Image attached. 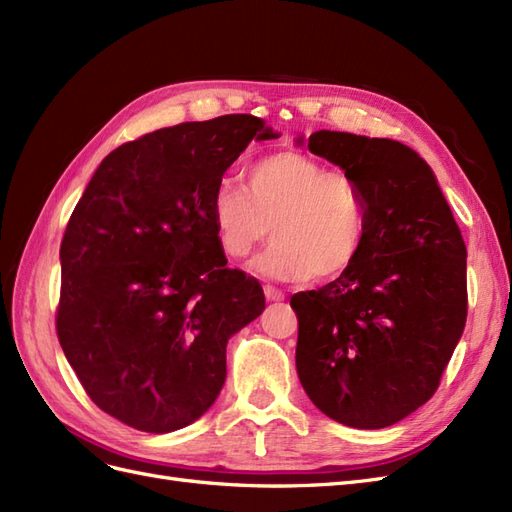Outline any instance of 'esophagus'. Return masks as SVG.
Returning <instances> with one entry per match:
<instances>
[{"mask_svg":"<svg viewBox=\"0 0 512 512\" xmlns=\"http://www.w3.org/2000/svg\"><path fill=\"white\" fill-rule=\"evenodd\" d=\"M267 301H284V292L275 286H265Z\"/></svg>","mask_w":512,"mask_h":512,"instance_id":"34e87169","label":"esophagus"}]
</instances>
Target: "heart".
I'll use <instances>...</instances> for the list:
<instances>
[{
    "label": "heart",
    "instance_id": "b5f03b06",
    "mask_svg": "<svg viewBox=\"0 0 512 512\" xmlns=\"http://www.w3.org/2000/svg\"><path fill=\"white\" fill-rule=\"evenodd\" d=\"M211 218L220 250L230 258L250 256L273 228L275 241L254 258L252 271L275 282L335 280L361 256L369 232L359 183L299 151L256 160L245 188L222 183Z\"/></svg>",
    "mask_w": 512,
    "mask_h": 512
}]
</instances>
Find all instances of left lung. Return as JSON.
<instances>
[{
	"instance_id": "obj_1",
	"label": "left lung",
	"mask_w": 512,
	"mask_h": 512,
	"mask_svg": "<svg viewBox=\"0 0 512 512\" xmlns=\"http://www.w3.org/2000/svg\"><path fill=\"white\" fill-rule=\"evenodd\" d=\"M307 147L359 183L369 232L344 275L290 299L299 380L333 421L382 429L438 391L466 327V243L414 149L331 130Z\"/></svg>"
}]
</instances>
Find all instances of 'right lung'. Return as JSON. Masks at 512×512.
<instances>
[{
  "label": "right lung",
  "mask_w": 512,
  "mask_h": 512,
  "mask_svg": "<svg viewBox=\"0 0 512 512\" xmlns=\"http://www.w3.org/2000/svg\"><path fill=\"white\" fill-rule=\"evenodd\" d=\"M254 115L162 128L108 153L61 241L57 337L94 404L138 431L203 416L226 344L265 309L256 277L226 267L211 200L226 168L277 138Z\"/></svg>",
  "instance_id": "1"
}]
</instances>
